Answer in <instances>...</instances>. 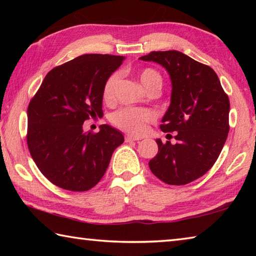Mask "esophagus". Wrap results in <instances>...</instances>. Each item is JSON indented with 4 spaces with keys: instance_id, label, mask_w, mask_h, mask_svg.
I'll list each match as a JSON object with an SVG mask.
<instances>
[{
    "instance_id": "obj_1",
    "label": "esophagus",
    "mask_w": 256,
    "mask_h": 256,
    "mask_svg": "<svg viewBox=\"0 0 256 256\" xmlns=\"http://www.w3.org/2000/svg\"><path fill=\"white\" fill-rule=\"evenodd\" d=\"M138 140H141V138H138V136H131V134H126V136H125V141H126V142H131V141H138Z\"/></svg>"
}]
</instances>
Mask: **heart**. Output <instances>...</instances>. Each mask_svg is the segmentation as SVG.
Segmentation results:
<instances>
[{
    "label": "heart",
    "mask_w": 256,
    "mask_h": 256,
    "mask_svg": "<svg viewBox=\"0 0 256 256\" xmlns=\"http://www.w3.org/2000/svg\"><path fill=\"white\" fill-rule=\"evenodd\" d=\"M118 74H112L106 81L104 86V99L110 100L114 97L115 86L118 84ZM138 80L141 84L148 90L152 86H159L162 88V76L157 71L152 68H144L138 74ZM154 114L146 108H123L112 115V120L116 126L134 134H141L146 131V124L154 120Z\"/></svg>",
    "instance_id": "obj_1"
}]
</instances>
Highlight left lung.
<instances>
[{
  "mask_svg": "<svg viewBox=\"0 0 256 256\" xmlns=\"http://www.w3.org/2000/svg\"><path fill=\"white\" fill-rule=\"evenodd\" d=\"M138 60L158 63L172 82L170 104L160 128L176 132V144L156 140L158 154L149 162L150 170L166 184L190 183L214 166L227 140L228 96L210 66L178 50L151 52Z\"/></svg>",
  "mask_w": 256,
  "mask_h": 256,
  "instance_id": "8db88e82",
  "label": "left lung"
}]
</instances>
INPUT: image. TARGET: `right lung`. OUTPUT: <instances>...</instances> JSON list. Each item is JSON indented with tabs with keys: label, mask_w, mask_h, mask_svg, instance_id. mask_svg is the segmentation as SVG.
Segmentation results:
<instances>
[{
	"label": "right lung",
	"mask_w": 256,
	"mask_h": 256,
	"mask_svg": "<svg viewBox=\"0 0 256 256\" xmlns=\"http://www.w3.org/2000/svg\"><path fill=\"white\" fill-rule=\"evenodd\" d=\"M124 56L84 54L47 73L29 104L27 144L42 174L60 188L84 192L102 178L114 150L124 142L104 124L84 131L90 116H102L104 86Z\"/></svg>",
	"instance_id": "obj_1"
}]
</instances>
